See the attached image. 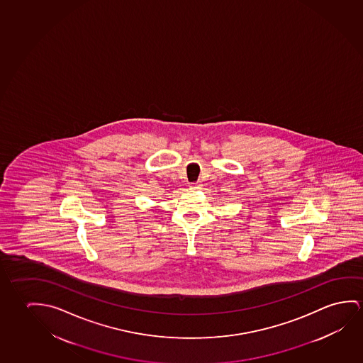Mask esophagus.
<instances>
[{
	"mask_svg": "<svg viewBox=\"0 0 363 363\" xmlns=\"http://www.w3.org/2000/svg\"><path fill=\"white\" fill-rule=\"evenodd\" d=\"M199 189H201V184L200 182L190 184V190H199Z\"/></svg>",
	"mask_w": 363,
	"mask_h": 363,
	"instance_id": "1",
	"label": "esophagus"
}]
</instances>
